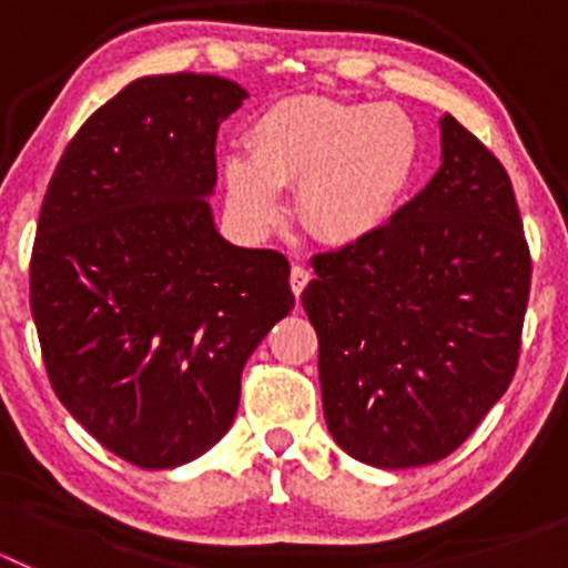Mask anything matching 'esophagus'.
I'll return each mask as SVG.
<instances>
[{"label": "esophagus", "instance_id": "obj_1", "mask_svg": "<svg viewBox=\"0 0 568 568\" xmlns=\"http://www.w3.org/2000/svg\"><path fill=\"white\" fill-rule=\"evenodd\" d=\"M310 278H313V273H310L304 264H293V270H290V287H293L295 295H301L307 290Z\"/></svg>", "mask_w": 568, "mask_h": 568}]
</instances>
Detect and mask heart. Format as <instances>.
I'll list each match as a JSON object with an SVG mask.
<instances>
[{"label":"heart","mask_w":568,"mask_h":568,"mask_svg":"<svg viewBox=\"0 0 568 568\" xmlns=\"http://www.w3.org/2000/svg\"><path fill=\"white\" fill-rule=\"evenodd\" d=\"M250 155L227 162L230 202L258 227L281 219V187H298L315 239L361 244L393 224L409 199L420 139L395 104L298 97L273 104L247 135Z\"/></svg>","instance_id":"1"}]
</instances>
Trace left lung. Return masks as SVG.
<instances>
[{"label": "left lung", "mask_w": 568, "mask_h": 568, "mask_svg": "<svg viewBox=\"0 0 568 568\" xmlns=\"http://www.w3.org/2000/svg\"><path fill=\"white\" fill-rule=\"evenodd\" d=\"M440 148L433 182L378 235L315 255L301 295L329 433L378 469L453 455L520 358L531 255L515 190L453 115Z\"/></svg>", "instance_id": "obj_1"}]
</instances>
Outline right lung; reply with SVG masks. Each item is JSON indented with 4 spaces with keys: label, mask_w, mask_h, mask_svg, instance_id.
<instances>
[{
    "label": "right lung",
    "mask_w": 568,
    "mask_h": 568,
    "mask_svg": "<svg viewBox=\"0 0 568 568\" xmlns=\"http://www.w3.org/2000/svg\"><path fill=\"white\" fill-rule=\"evenodd\" d=\"M244 97L204 73L135 79L70 139L44 193L30 313L50 386L139 469L224 438L241 369L295 307L287 258L233 247L204 199Z\"/></svg>",
    "instance_id": "add662e5"
}]
</instances>
